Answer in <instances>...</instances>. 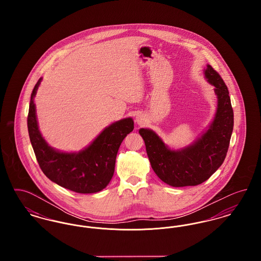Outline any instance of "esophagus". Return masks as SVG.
Instances as JSON below:
<instances>
[{"mask_svg":"<svg viewBox=\"0 0 261 261\" xmlns=\"http://www.w3.org/2000/svg\"><path fill=\"white\" fill-rule=\"evenodd\" d=\"M144 119L142 118V116H140V115H138L136 117V121L137 123L139 125L143 124L144 123V121H143Z\"/></svg>","mask_w":261,"mask_h":261,"instance_id":"1","label":"esophagus"}]
</instances>
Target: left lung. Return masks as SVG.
<instances>
[{"mask_svg":"<svg viewBox=\"0 0 261 261\" xmlns=\"http://www.w3.org/2000/svg\"><path fill=\"white\" fill-rule=\"evenodd\" d=\"M218 99L210 129L195 144L181 150L168 149L149 129H140L153 171L172 187L197 186L206 181L223 163L234 127V112L229 91L219 73L207 64L204 71Z\"/></svg>","mask_w":261,"mask_h":261,"instance_id":"obj_1","label":"left lung"}]
</instances>
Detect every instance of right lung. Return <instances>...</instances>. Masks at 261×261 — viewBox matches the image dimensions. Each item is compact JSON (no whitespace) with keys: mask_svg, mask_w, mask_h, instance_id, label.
I'll list each match as a JSON object with an SVG mask.
<instances>
[{"mask_svg":"<svg viewBox=\"0 0 261 261\" xmlns=\"http://www.w3.org/2000/svg\"><path fill=\"white\" fill-rule=\"evenodd\" d=\"M38 80L31 93L27 127L30 142L40 168L50 181L80 194L98 193L105 189L114 173L118 149L127 134L133 131L132 118H125L107 127L85 149L76 153L50 148L38 128L34 97Z\"/></svg>","mask_w":261,"mask_h":261,"instance_id":"1","label":"right lung"}]
</instances>
